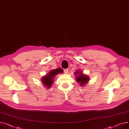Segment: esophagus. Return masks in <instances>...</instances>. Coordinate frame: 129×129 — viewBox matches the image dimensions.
Listing matches in <instances>:
<instances>
[{
	"label": "esophagus",
	"mask_w": 129,
	"mask_h": 129,
	"mask_svg": "<svg viewBox=\"0 0 129 129\" xmlns=\"http://www.w3.org/2000/svg\"><path fill=\"white\" fill-rule=\"evenodd\" d=\"M64 72L65 73H68V69H64Z\"/></svg>",
	"instance_id": "esophagus-1"
}]
</instances>
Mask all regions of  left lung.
<instances>
[{"mask_svg":"<svg viewBox=\"0 0 129 129\" xmlns=\"http://www.w3.org/2000/svg\"><path fill=\"white\" fill-rule=\"evenodd\" d=\"M74 74L75 75V80L78 83H80V85L81 86H83L86 84L88 83L89 78L88 75H86L83 74L81 71L78 70L74 72Z\"/></svg>","mask_w":129,"mask_h":129,"instance_id":"1","label":"left lung"}]
</instances>
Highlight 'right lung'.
<instances>
[{
	"label": "right lung",
	"instance_id": "add662e5",
	"mask_svg": "<svg viewBox=\"0 0 129 129\" xmlns=\"http://www.w3.org/2000/svg\"><path fill=\"white\" fill-rule=\"evenodd\" d=\"M63 72L61 68H57L56 69L52 70L50 71L48 74L43 77L42 79V82L44 86H46V88H49L54 83V78L56 75L60 73H62Z\"/></svg>",
	"mask_w": 129,
	"mask_h": 129
}]
</instances>
